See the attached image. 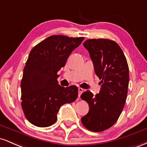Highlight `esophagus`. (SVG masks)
<instances>
[{"label": "esophagus", "mask_w": 147, "mask_h": 147, "mask_svg": "<svg viewBox=\"0 0 147 147\" xmlns=\"http://www.w3.org/2000/svg\"><path fill=\"white\" fill-rule=\"evenodd\" d=\"M84 89L82 88H78V91H79V97H80V95H82V92H84Z\"/></svg>", "instance_id": "1"}]
</instances>
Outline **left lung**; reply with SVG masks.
<instances>
[{
    "label": "left lung",
    "instance_id": "obj_1",
    "mask_svg": "<svg viewBox=\"0 0 147 147\" xmlns=\"http://www.w3.org/2000/svg\"><path fill=\"white\" fill-rule=\"evenodd\" d=\"M83 45L101 79V88L95 96L89 90L81 95L89 106L88 113L81 121L89 131L100 132L113 125L123 110L129 87V66L124 52L114 41L93 38Z\"/></svg>",
    "mask_w": 147,
    "mask_h": 147
}]
</instances>
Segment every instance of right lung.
Wrapping results in <instances>:
<instances>
[{"label":"right lung","instance_id":"right-lung-1","mask_svg":"<svg viewBox=\"0 0 147 147\" xmlns=\"http://www.w3.org/2000/svg\"><path fill=\"white\" fill-rule=\"evenodd\" d=\"M84 37L53 35L40 42L30 52L21 80V106L33 125L48 127L56 122L60 107L75 102L76 86H61L57 72L67 59L82 43Z\"/></svg>","mask_w":147,"mask_h":147}]
</instances>
